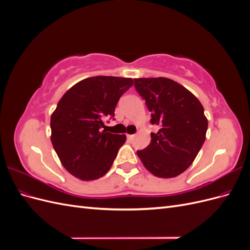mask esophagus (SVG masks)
<instances>
[{
    "label": "esophagus",
    "mask_w": 250,
    "mask_h": 250,
    "mask_svg": "<svg viewBox=\"0 0 250 250\" xmlns=\"http://www.w3.org/2000/svg\"><path fill=\"white\" fill-rule=\"evenodd\" d=\"M134 139V135L133 134H127V141L128 142H132Z\"/></svg>",
    "instance_id": "esophagus-1"
}]
</instances>
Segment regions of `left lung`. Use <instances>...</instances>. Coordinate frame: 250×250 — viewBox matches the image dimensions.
Masks as SVG:
<instances>
[{"label": "left lung", "instance_id": "1", "mask_svg": "<svg viewBox=\"0 0 250 250\" xmlns=\"http://www.w3.org/2000/svg\"><path fill=\"white\" fill-rule=\"evenodd\" d=\"M134 87L151 111V124L160 127L137 154L153 175L175 177L192 165L206 141L203 106L191 92L169 78H138Z\"/></svg>", "mask_w": 250, "mask_h": 250}]
</instances>
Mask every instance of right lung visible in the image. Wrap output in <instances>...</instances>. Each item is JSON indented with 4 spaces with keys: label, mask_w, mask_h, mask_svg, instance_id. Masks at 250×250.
<instances>
[{
    "label": "right lung",
    "mask_w": 250,
    "mask_h": 250,
    "mask_svg": "<svg viewBox=\"0 0 250 250\" xmlns=\"http://www.w3.org/2000/svg\"><path fill=\"white\" fill-rule=\"evenodd\" d=\"M132 84L131 78L90 77L76 83L59 100L51 116V142L63 167L75 177L94 180L110 169L126 135L107 132L104 120L113 119L120 97Z\"/></svg>",
    "instance_id": "right-lung-1"
}]
</instances>
